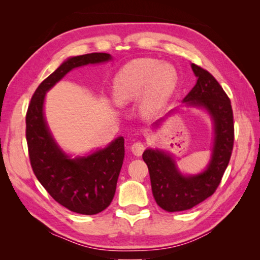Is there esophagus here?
<instances>
[{
    "label": "esophagus",
    "instance_id": "34e87169",
    "mask_svg": "<svg viewBox=\"0 0 260 260\" xmlns=\"http://www.w3.org/2000/svg\"><path fill=\"white\" fill-rule=\"evenodd\" d=\"M144 144L142 142H135L133 145H132V153L134 154L136 156H141L143 151H144Z\"/></svg>",
    "mask_w": 260,
    "mask_h": 260
}]
</instances>
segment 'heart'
I'll use <instances>...</instances> for the list:
<instances>
[{
    "label": "heart",
    "instance_id": "1",
    "mask_svg": "<svg viewBox=\"0 0 260 260\" xmlns=\"http://www.w3.org/2000/svg\"><path fill=\"white\" fill-rule=\"evenodd\" d=\"M178 74L173 66L159 63L154 59H136L127 63L116 75L113 82V98L124 105L142 96V107L146 113L161 109L172 96Z\"/></svg>",
    "mask_w": 260,
    "mask_h": 260
}]
</instances>
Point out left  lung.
<instances>
[{
	"label": "left lung",
	"mask_w": 260,
	"mask_h": 260,
	"mask_svg": "<svg viewBox=\"0 0 260 260\" xmlns=\"http://www.w3.org/2000/svg\"><path fill=\"white\" fill-rule=\"evenodd\" d=\"M191 68L198 80L183 103L206 110L213 125V147L207 169L196 175H183L170 153L157 148H147L143 153L150 171L154 199L169 212L189 210L211 197L221 182L234 147V115L229 97L209 71L194 63ZM162 120L155 121L153 126L157 127Z\"/></svg>",
	"instance_id": "left-lung-1"
}]
</instances>
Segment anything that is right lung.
<instances>
[{
	"label": "right lung",
	"mask_w": 260,
	"mask_h": 260,
	"mask_svg": "<svg viewBox=\"0 0 260 260\" xmlns=\"http://www.w3.org/2000/svg\"><path fill=\"white\" fill-rule=\"evenodd\" d=\"M109 60L112 56L103 52L68 58L39 85L26 112L25 135L33 172L54 200L80 214L99 213L112 202L124 161V137L89 155L71 158L51 135L43 104L47 91L70 70Z\"/></svg>",
	"instance_id": "1"
}]
</instances>
